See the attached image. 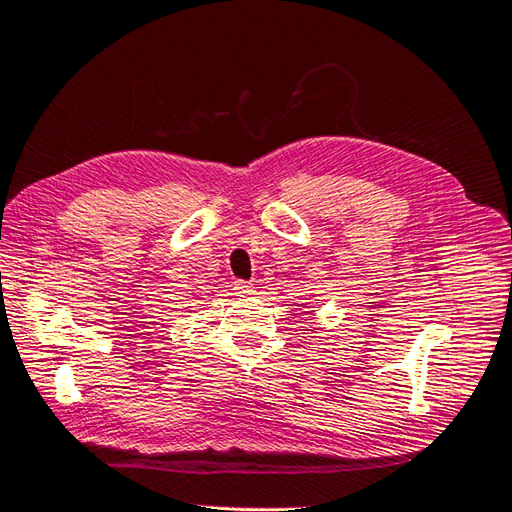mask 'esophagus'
<instances>
[{"instance_id":"1","label":"esophagus","mask_w":512,"mask_h":512,"mask_svg":"<svg viewBox=\"0 0 512 512\" xmlns=\"http://www.w3.org/2000/svg\"><path fill=\"white\" fill-rule=\"evenodd\" d=\"M236 293H240V295H253V283H246V280H238L236 283Z\"/></svg>"}]
</instances>
